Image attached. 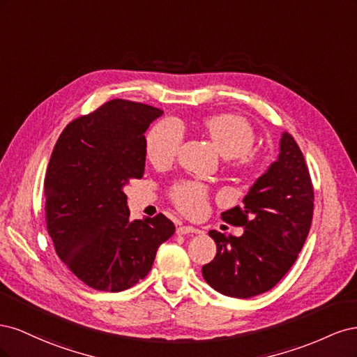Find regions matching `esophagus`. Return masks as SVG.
Here are the masks:
<instances>
[{"mask_svg":"<svg viewBox=\"0 0 357 357\" xmlns=\"http://www.w3.org/2000/svg\"><path fill=\"white\" fill-rule=\"evenodd\" d=\"M199 231L197 228H193V226H189V225H183V226H178L177 228V234L178 235H188V234H198Z\"/></svg>","mask_w":357,"mask_h":357,"instance_id":"obj_1","label":"esophagus"}]
</instances>
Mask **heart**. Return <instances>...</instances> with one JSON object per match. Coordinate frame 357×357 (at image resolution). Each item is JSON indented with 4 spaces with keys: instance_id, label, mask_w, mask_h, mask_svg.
I'll list each match as a JSON object with an SVG mask.
<instances>
[{
    "instance_id": "b5f03b06",
    "label": "heart",
    "mask_w": 357,
    "mask_h": 357,
    "mask_svg": "<svg viewBox=\"0 0 357 357\" xmlns=\"http://www.w3.org/2000/svg\"><path fill=\"white\" fill-rule=\"evenodd\" d=\"M204 131L226 158H236L243 167H253L257 153L252 149L255 143V129L250 122L238 114H215L202 122ZM185 129L177 119H162L146 137V152L156 165H165L176 158L181 146ZM176 207L188 215H199L207 208L208 189L202 183L193 180L178 181L169 190Z\"/></svg>"
}]
</instances>
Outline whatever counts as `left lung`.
<instances>
[{
	"mask_svg": "<svg viewBox=\"0 0 357 357\" xmlns=\"http://www.w3.org/2000/svg\"><path fill=\"white\" fill-rule=\"evenodd\" d=\"M314 210L308 167L299 146L283 132L280 153L243 199V207L222 219L243 226L241 236L210 231L218 245L202 275L214 290L231 298H252L273 289L295 264L304 245Z\"/></svg>",
	"mask_w": 357,
	"mask_h": 357,
	"instance_id": "obj_1",
	"label": "left lung"
}]
</instances>
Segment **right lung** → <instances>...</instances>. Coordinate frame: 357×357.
Returning a JSON list of instances; mask_svg holds the SVG:
<instances>
[{
	"label": "right lung",
	"instance_id": "add662e5",
	"mask_svg": "<svg viewBox=\"0 0 357 357\" xmlns=\"http://www.w3.org/2000/svg\"><path fill=\"white\" fill-rule=\"evenodd\" d=\"M156 107L113 100L67 125L45 178L46 225L56 255L84 284L122 291L152 269L158 247L176 232L164 214L129 220L123 188L142 178L144 132Z\"/></svg>",
	"mask_w": 357,
	"mask_h": 357
}]
</instances>
